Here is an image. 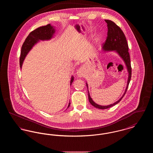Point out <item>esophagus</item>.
Listing matches in <instances>:
<instances>
[{"label": "esophagus", "mask_w": 153, "mask_h": 153, "mask_svg": "<svg viewBox=\"0 0 153 153\" xmlns=\"http://www.w3.org/2000/svg\"><path fill=\"white\" fill-rule=\"evenodd\" d=\"M76 74L79 77H82L84 76V69H83V68H80V69L77 71Z\"/></svg>", "instance_id": "esophagus-1"}]
</instances>
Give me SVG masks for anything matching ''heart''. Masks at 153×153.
Listing matches in <instances>:
<instances>
[{"label":"heart","instance_id":"b5f03b06","mask_svg":"<svg viewBox=\"0 0 153 153\" xmlns=\"http://www.w3.org/2000/svg\"><path fill=\"white\" fill-rule=\"evenodd\" d=\"M100 39V36H98L96 37V40L97 41V40H99Z\"/></svg>","mask_w":153,"mask_h":153}]
</instances>
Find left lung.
Instances as JSON below:
<instances>
[{
  "label": "left lung",
  "instance_id": "left-lung-1",
  "mask_svg": "<svg viewBox=\"0 0 153 153\" xmlns=\"http://www.w3.org/2000/svg\"><path fill=\"white\" fill-rule=\"evenodd\" d=\"M105 21L107 23L108 32H107V39L105 42L103 44L102 49L104 51H115L118 53V54L123 59L125 62V64L126 65L128 72V78L127 81V85L126 88L125 92L122 96V97L117 102L108 105L102 106L96 104L93 101V100L91 97L88 92V99H89V102L96 108L102 109H107L108 108H110L117 104L122 99V98L124 96L126 93L131 77L130 57V54L128 53V46L125 35L123 31L117 25L115 24V23L108 19H105ZM87 87L88 88L87 83Z\"/></svg>",
  "mask_w": 153,
  "mask_h": 153
}]
</instances>
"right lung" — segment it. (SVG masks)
Masks as SVG:
<instances>
[{"label":"right lung","mask_w":153,"mask_h":153,"mask_svg":"<svg viewBox=\"0 0 153 153\" xmlns=\"http://www.w3.org/2000/svg\"><path fill=\"white\" fill-rule=\"evenodd\" d=\"M55 33V30L53 26L48 24L46 26L39 27L36 30L32 31L29 36L26 38L25 42L22 45L20 56V67L22 68V64L24 59L30 51L31 49L33 46L38 42L39 40H49L51 39ZM73 77L72 76L71 80V85L73 81ZM71 102L69 103L68 108H69Z\"/></svg>","instance_id":"1"}]
</instances>
